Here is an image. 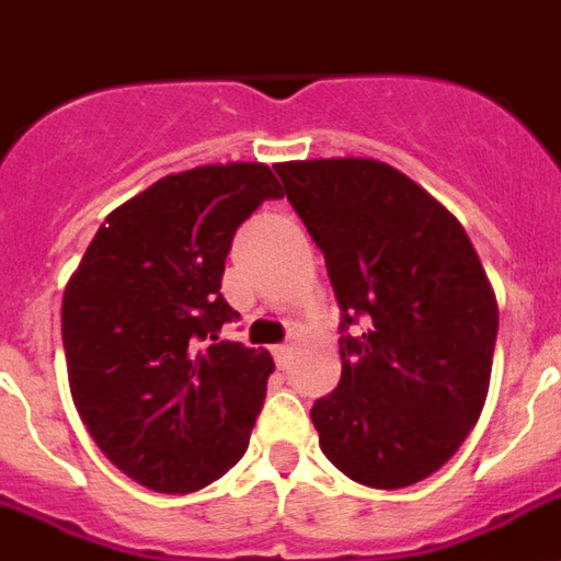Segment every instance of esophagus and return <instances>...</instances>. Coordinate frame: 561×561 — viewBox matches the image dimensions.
I'll use <instances>...</instances> for the list:
<instances>
[{"label":"esophagus","mask_w":561,"mask_h":561,"mask_svg":"<svg viewBox=\"0 0 561 561\" xmlns=\"http://www.w3.org/2000/svg\"><path fill=\"white\" fill-rule=\"evenodd\" d=\"M272 355H275V364L280 369H286L289 367V358H291V350L286 344H277V346H272Z\"/></svg>","instance_id":"esophagus-1"}]
</instances>
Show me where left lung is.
Instances as JSON below:
<instances>
[{
	"label": "left lung",
	"mask_w": 561,
	"mask_h": 561,
	"mask_svg": "<svg viewBox=\"0 0 561 561\" xmlns=\"http://www.w3.org/2000/svg\"><path fill=\"white\" fill-rule=\"evenodd\" d=\"M341 307V381L314 401L323 456L378 490L410 488L479 421L499 307L456 217L367 157L277 163ZM358 317L368 330L345 332Z\"/></svg>",
	"instance_id": "8db88e82"
}]
</instances>
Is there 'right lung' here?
<instances>
[{
    "label": "right lung",
    "instance_id": "add662e5",
    "mask_svg": "<svg viewBox=\"0 0 561 561\" xmlns=\"http://www.w3.org/2000/svg\"><path fill=\"white\" fill-rule=\"evenodd\" d=\"M284 197L263 163L197 165L117 206L65 286L62 346L82 424L111 465L192 493L240 461L275 360L220 341L238 226Z\"/></svg>",
    "mask_w": 561,
    "mask_h": 561
}]
</instances>
